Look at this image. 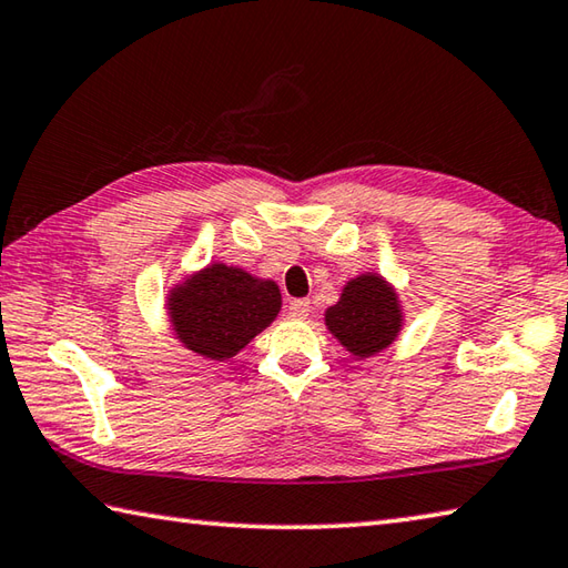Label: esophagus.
I'll list each match as a JSON object with an SVG mask.
<instances>
[{"label": "esophagus", "mask_w": 568, "mask_h": 568, "mask_svg": "<svg viewBox=\"0 0 568 568\" xmlns=\"http://www.w3.org/2000/svg\"><path fill=\"white\" fill-rule=\"evenodd\" d=\"M287 313H291V317L295 320H303L311 315V301L307 297H295V301H291V305H287Z\"/></svg>", "instance_id": "34e87169"}]
</instances>
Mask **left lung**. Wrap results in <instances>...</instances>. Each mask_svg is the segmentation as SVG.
<instances>
[{
	"mask_svg": "<svg viewBox=\"0 0 568 568\" xmlns=\"http://www.w3.org/2000/svg\"><path fill=\"white\" fill-rule=\"evenodd\" d=\"M327 327L357 357L387 347L399 333V305L383 277L363 275L349 281L339 303L325 313Z\"/></svg>",
	"mask_w": 568,
	"mask_h": 568,
	"instance_id": "left-lung-1",
	"label": "left lung"
}]
</instances>
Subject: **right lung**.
I'll use <instances>...</instances> for the list:
<instances>
[{"label":"right lung","mask_w":568,"mask_h":568,"mask_svg":"<svg viewBox=\"0 0 568 568\" xmlns=\"http://www.w3.org/2000/svg\"><path fill=\"white\" fill-rule=\"evenodd\" d=\"M281 291L241 267L209 265L171 295V320L181 343L211 359L233 357L275 320Z\"/></svg>","instance_id":"obj_1"}]
</instances>
